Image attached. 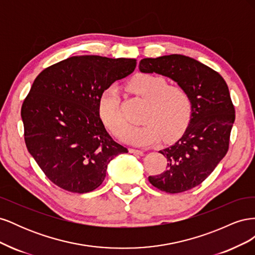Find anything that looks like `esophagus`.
I'll list each match as a JSON object with an SVG mask.
<instances>
[{"mask_svg": "<svg viewBox=\"0 0 255 255\" xmlns=\"http://www.w3.org/2000/svg\"><path fill=\"white\" fill-rule=\"evenodd\" d=\"M129 153H133V154H138V155H143V151L141 150H137V149H128Z\"/></svg>", "mask_w": 255, "mask_h": 255, "instance_id": "obj_1", "label": "esophagus"}]
</instances>
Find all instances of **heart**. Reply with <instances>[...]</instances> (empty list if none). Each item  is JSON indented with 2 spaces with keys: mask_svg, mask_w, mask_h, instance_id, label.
Wrapping results in <instances>:
<instances>
[{
  "mask_svg": "<svg viewBox=\"0 0 255 255\" xmlns=\"http://www.w3.org/2000/svg\"><path fill=\"white\" fill-rule=\"evenodd\" d=\"M128 88L146 102L141 127H130L120 109L118 90L111 87L101 95L99 114L104 125L122 141L146 146L161 137L170 140L187 128L192 115V101L188 91L179 85H168L161 76L138 74L129 81ZM126 132H125L124 130Z\"/></svg>",
  "mask_w": 255,
  "mask_h": 255,
  "instance_id": "1",
  "label": "heart"
}]
</instances>
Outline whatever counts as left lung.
Masks as SVG:
<instances>
[{
  "label": "left lung",
  "instance_id": "left-lung-1",
  "mask_svg": "<svg viewBox=\"0 0 255 255\" xmlns=\"http://www.w3.org/2000/svg\"><path fill=\"white\" fill-rule=\"evenodd\" d=\"M139 70L167 76L190 95L192 115L186 130L175 143L159 151L168 161L166 171L149 176L161 191L189 190L214 171L229 150L235 110L228 85L212 68L180 54L143 58Z\"/></svg>",
  "mask_w": 255,
  "mask_h": 255
}]
</instances>
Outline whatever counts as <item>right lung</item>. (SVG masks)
I'll list each match as a JSON object with an SVG mask.
<instances>
[{"mask_svg": "<svg viewBox=\"0 0 255 255\" xmlns=\"http://www.w3.org/2000/svg\"><path fill=\"white\" fill-rule=\"evenodd\" d=\"M136 59L72 56L45 68L22 104L30 155L58 187L85 194L98 188L110 161L128 149L107 133L101 95L134 71Z\"/></svg>", "mask_w": 255, "mask_h": 255, "instance_id": "1", "label": "right lung"}]
</instances>
